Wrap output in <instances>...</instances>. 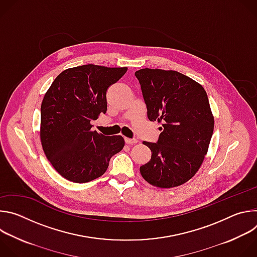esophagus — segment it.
<instances>
[{"label":"esophagus","instance_id":"34e87169","mask_svg":"<svg viewBox=\"0 0 257 257\" xmlns=\"http://www.w3.org/2000/svg\"><path fill=\"white\" fill-rule=\"evenodd\" d=\"M124 140H125V142H126L127 144H133V143H137V139H135V138L131 139V138H127V137H125V138H124Z\"/></svg>","mask_w":257,"mask_h":257}]
</instances>
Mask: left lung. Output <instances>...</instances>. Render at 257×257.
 <instances>
[{"mask_svg":"<svg viewBox=\"0 0 257 257\" xmlns=\"http://www.w3.org/2000/svg\"><path fill=\"white\" fill-rule=\"evenodd\" d=\"M150 121L162 123L157 143L146 142L151 161L140 167L150 184L172 188L184 184L200 168L213 132V116L204 88L177 71L135 72Z\"/></svg>","mask_w":257,"mask_h":257,"instance_id":"left-lung-1","label":"left lung"}]
</instances>
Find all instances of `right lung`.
Listing matches in <instances>:
<instances>
[{"label":"right lung","mask_w":257,"mask_h":257,"mask_svg":"<svg viewBox=\"0 0 257 257\" xmlns=\"http://www.w3.org/2000/svg\"><path fill=\"white\" fill-rule=\"evenodd\" d=\"M127 68L83 65L57 76L41 106V141L55 170L75 183L104 174L111 158L122 151V136H104L92 130L91 120L106 112V90Z\"/></svg>","instance_id":"add662e5"}]
</instances>
